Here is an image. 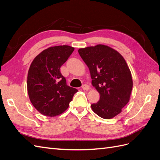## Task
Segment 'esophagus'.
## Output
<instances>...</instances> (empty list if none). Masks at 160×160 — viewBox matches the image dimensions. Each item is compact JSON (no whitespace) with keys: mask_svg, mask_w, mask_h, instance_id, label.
<instances>
[{"mask_svg":"<svg viewBox=\"0 0 160 160\" xmlns=\"http://www.w3.org/2000/svg\"><path fill=\"white\" fill-rule=\"evenodd\" d=\"M82 89H83L84 91H88V90L90 89V87L89 85H88L85 84V85H83V86H82Z\"/></svg>","mask_w":160,"mask_h":160,"instance_id":"obj_1","label":"esophagus"}]
</instances>
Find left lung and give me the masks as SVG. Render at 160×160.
I'll return each mask as SVG.
<instances>
[{"instance_id":"obj_1","label":"left lung","mask_w":160,"mask_h":160,"mask_svg":"<svg viewBox=\"0 0 160 160\" xmlns=\"http://www.w3.org/2000/svg\"><path fill=\"white\" fill-rule=\"evenodd\" d=\"M78 52L100 95L98 102L91 105L92 110L101 118H113L129 102L133 88L126 61L119 52L104 45L81 48Z\"/></svg>"}]
</instances>
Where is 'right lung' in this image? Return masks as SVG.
I'll return each instance as SVG.
<instances>
[{
  "mask_svg": "<svg viewBox=\"0 0 160 160\" xmlns=\"http://www.w3.org/2000/svg\"><path fill=\"white\" fill-rule=\"evenodd\" d=\"M74 47L59 45L49 47L31 62L27 75V91L31 103L42 115L55 117L69 108L77 92L67 85L60 72Z\"/></svg>",
  "mask_w": 160,
  "mask_h": 160,
  "instance_id": "obj_1",
  "label": "right lung"
}]
</instances>
